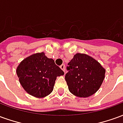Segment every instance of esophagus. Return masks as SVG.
I'll return each mask as SVG.
<instances>
[{"mask_svg": "<svg viewBox=\"0 0 123 123\" xmlns=\"http://www.w3.org/2000/svg\"><path fill=\"white\" fill-rule=\"evenodd\" d=\"M60 68H61V69L62 70H63L64 72L65 71V65H64V64H61V65L60 66Z\"/></svg>", "mask_w": 123, "mask_h": 123, "instance_id": "34e87169", "label": "esophagus"}]
</instances>
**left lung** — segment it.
Listing matches in <instances>:
<instances>
[{
  "instance_id": "1",
  "label": "left lung",
  "mask_w": 123,
  "mask_h": 123,
  "mask_svg": "<svg viewBox=\"0 0 123 123\" xmlns=\"http://www.w3.org/2000/svg\"><path fill=\"white\" fill-rule=\"evenodd\" d=\"M65 76L70 92L79 98H88L99 89L105 69L92 56L76 53L68 64Z\"/></svg>"
}]
</instances>
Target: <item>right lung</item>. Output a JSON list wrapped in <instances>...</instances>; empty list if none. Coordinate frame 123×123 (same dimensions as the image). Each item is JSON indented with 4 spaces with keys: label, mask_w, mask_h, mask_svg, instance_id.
Listing matches in <instances>:
<instances>
[{
    "label": "right lung",
    "mask_w": 123,
    "mask_h": 123,
    "mask_svg": "<svg viewBox=\"0 0 123 123\" xmlns=\"http://www.w3.org/2000/svg\"><path fill=\"white\" fill-rule=\"evenodd\" d=\"M20 84L30 95L45 98L53 90L57 76L64 72L56 66L53 59H49L44 52L33 54L21 61L16 68Z\"/></svg>",
    "instance_id": "obj_1"
}]
</instances>
